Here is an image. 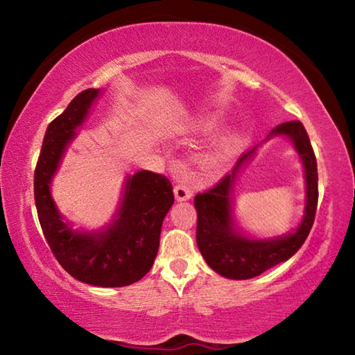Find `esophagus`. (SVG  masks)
Instances as JSON below:
<instances>
[{
    "mask_svg": "<svg viewBox=\"0 0 355 355\" xmlns=\"http://www.w3.org/2000/svg\"><path fill=\"white\" fill-rule=\"evenodd\" d=\"M173 196H175V199L178 202H183V200H189L192 197V191L191 188L184 184H177L175 188H173Z\"/></svg>",
    "mask_w": 355,
    "mask_h": 355,
    "instance_id": "esophagus-1",
    "label": "esophagus"
}]
</instances>
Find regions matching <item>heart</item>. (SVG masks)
Wrapping results in <instances>:
<instances>
[{
	"instance_id": "obj_1",
	"label": "heart",
	"mask_w": 355,
	"mask_h": 355,
	"mask_svg": "<svg viewBox=\"0 0 355 355\" xmlns=\"http://www.w3.org/2000/svg\"><path fill=\"white\" fill-rule=\"evenodd\" d=\"M214 123V116L200 114V116L189 117L173 125V133L178 136H194L213 128ZM244 141L245 133L243 127H238V125H235V127H228L224 131H220L218 136H214L213 141L208 144L205 159L209 164L214 166L225 164L241 152V148L244 147Z\"/></svg>"
}]
</instances>
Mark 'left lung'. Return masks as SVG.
Here are the masks:
<instances>
[{
  "label": "left lung",
  "mask_w": 355,
  "mask_h": 355,
  "mask_svg": "<svg viewBox=\"0 0 355 355\" xmlns=\"http://www.w3.org/2000/svg\"><path fill=\"white\" fill-rule=\"evenodd\" d=\"M274 137H286L293 144L304 166L306 207L303 219L296 229L280 236L252 237L239 231L234 224L232 191L236 180L259 146L244 153L235 169L218 186L203 194H197L194 199L197 209V248L208 266L225 279L245 280L257 277L275 264L290 260L302 248L313 225L318 203V167L307 131L296 120L275 127L263 141Z\"/></svg>",
  "instance_id": "obj_1"
}]
</instances>
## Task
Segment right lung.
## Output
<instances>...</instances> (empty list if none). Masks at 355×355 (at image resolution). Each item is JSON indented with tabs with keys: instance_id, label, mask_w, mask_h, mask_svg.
<instances>
[{
	"instance_id": "add662e5",
	"label": "right lung",
	"mask_w": 355,
	"mask_h": 355,
	"mask_svg": "<svg viewBox=\"0 0 355 355\" xmlns=\"http://www.w3.org/2000/svg\"><path fill=\"white\" fill-rule=\"evenodd\" d=\"M101 94V89L78 94L48 125L34 172V199L46 243L65 271L83 284L117 288L135 284L152 269L173 192L166 177L141 171L125 178L119 207L106 225L76 228L59 211L53 180Z\"/></svg>"
}]
</instances>
